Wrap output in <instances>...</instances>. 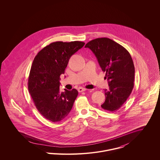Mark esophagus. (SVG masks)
<instances>
[{"instance_id": "obj_1", "label": "esophagus", "mask_w": 160, "mask_h": 160, "mask_svg": "<svg viewBox=\"0 0 160 160\" xmlns=\"http://www.w3.org/2000/svg\"><path fill=\"white\" fill-rule=\"evenodd\" d=\"M87 89H86V88H78V91L79 92H82L86 91Z\"/></svg>"}]
</instances>
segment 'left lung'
I'll list each match as a JSON object with an SVG mask.
<instances>
[{"mask_svg": "<svg viewBox=\"0 0 160 160\" xmlns=\"http://www.w3.org/2000/svg\"><path fill=\"white\" fill-rule=\"evenodd\" d=\"M105 72L108 89H105V101L101 107L109 112L118 110L127 100L134 88L135 68L129 52L114 41L102 38L86 44Z\"/></svg>", "mask_w": 160, "mask_h": 160, "instance_id": "obj_1", "label": "left lung"}]
</instances>
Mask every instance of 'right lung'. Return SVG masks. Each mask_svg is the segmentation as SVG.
I'll use <instances>...</instances> for the list:
<instances>
[{
	"instance_id": "add662e5",
	"label": "right lung",
	"mask_w": 160,
	"mask_h": 160,
	"mask_svg": "<svg viewBox=\"0 0 160 160\" xmlns=\"http://www.w3.org/2000/svg\"><path fill=\"white\" fill-rule=\"evenodd\" d=\"M80 41L55 42L34 58L28 78V90L34 103L47 119L59 122L68 115L78 92L60 91V76L65 73L70 57L84 46Z\"/></svg>"
}]
</instances>
